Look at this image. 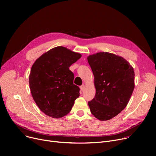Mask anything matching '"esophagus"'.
Listing matches in <instances>:
<instances>
[{
  "instance_id": "1",
  "label": "esophagus",
  "mask_w": 156,
  "mask_h": 156,
  "mask_svg": "<svg viewBox=\"0 0 156 156\" xmlns=\"http://www.w3.org/2000/svg\"><path fill=\"white\" fill-rule=\"evenodd\" d=\"M84 89H85V85H82L80 87V90H81V92H83L84 90Z\"/></svg>"
}]
</instances>
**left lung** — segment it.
<instances>
[{
	"label": "left lung",
	"mask_w": 156,
	"mask_h": 156,
	"mask_svg": "<svg viewBox=\"0 0 156 156\" xmlns=\"http://www.w3.org/2000/svg\"><path fill=\"white\" fill-rule=\"evenodd\" d=\"M96 89L88 102L91 113L98 119L107 121L117 116L127 105L135 87L133 67L123 57L109 52L88 56Z\"/></svg>",
	"instance_id": "8db88e82"
}]
</instances>
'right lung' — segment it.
Here are the masks:
<instances>
[{
  "label": "right lung",
  "mask_w": 156,
  "mask_h": 156,
  "mask_svg": "<svg viewBox=\"0 0 156 156\" xmlns=\"http://www.w3.org/2000/svg\"><path fill=\"white\" fill-rule=\"evenodd\" d=\"M81 55L64 47H56L42 54L33 64L29 76L31 95L46 115L60 118L71 110L80 96L69 69Z\"/></svg>",
  "instance_id": "right-lung-1"
}]
</instances>
